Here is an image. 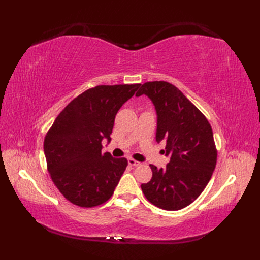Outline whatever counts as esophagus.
<instances>
[{"mask_svg":"<svg viewBox=\"0 0 260 260\" xmlns=\"http://www.w3.org/2000/svg\"><path fill=\"white\" fill-rule=\"evenodd\" d=\"M128 162H129L130 166H132V167H138V166H140V165H141L140 161H138V160H136V159H133V158H129V159H128Z\"/></svg>","mask_w":260,"mask_h":260,"instance_id":"1","label":"esophagus"}]
</instances>
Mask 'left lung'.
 Here are the masks:
<instances>
[{"instance_id":"left-lung-1","label":"left lung","mask_w":260,"mask_h":260,"mask_svg":"<svg viewBox=\"0 0 260 260\" xmlns=\"http://www.w3.org/2000/svg\"><path fill=\"white\" fill-rule=\"evenodd\" d=\"M142 94L155 106L156 141L166 140V156L170 155V160L165 169L149 165L152 179L141 188L153 205L165 210L182 209L201 195L216 167L217 149L210 123L169 82H145L136 95Z\"/></svg>"}]
</instances>
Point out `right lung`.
Returning <instances> with one entry per match:
<instances>
[{
	"label": "right lung",
	"mask_w": 260,
	"mask_h": 260,
	"mask_svg": "<svg viewBox=\"0 0 260 260\" xmlns=\"http://www.w3.org/2000/svg\"><path fill=\"white\" fill-rule=\"evenodd\" d=\"M140 85H98L84 91L62 109L46 133L50 176L74 205L99 206L114 194L128 160L102 153V141H111L116 114Z\"/></svg>",
	"instance_id": "add662e5"
}]
</instances>
